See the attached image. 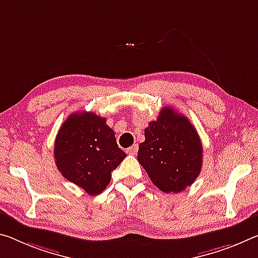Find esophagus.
Wrapping results in <instances>:
<instances>
[{
    "label": "esophagus",
    "instance_id": "34e87169",
    "mask_svg": "<svg viewBox=\"0 0 258 258\" xmlns=\"http://www.w3.org/2000/svg\"><path fill=\"white\" fill-rule=\"evenodd\" d=\"M138 148H139L138 144H134L132 147H130V148L126 149V153L130 155H136L138 153Z\"/></svg>",
    "mask_w": 258,
    "mask_h": 258
}]
</instances>
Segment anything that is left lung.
Returning a JSON list of instances; mask_svg holds the SVG:
<instances>
[{"mask_svg":"<svg viewBox=\"0 0 258 258\" xmlns=\"http://www.w3.org/2000/svg\"><path fill=\"white\" fill-rule=\"evenodd\" d=\"M138 161L150 180L164 193H179L190 186L202 169L203 148L198 132L183 114L164 107L157 120L145 130Z\"/></svg>","mask_w":258,"mask_h":258,"instance_id":"left-lung-1","label":"left lung"}]
</instances>
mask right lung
<instances>
[{"label":"right lung","mask_w":258,"mask_h":258,"mask_svg":"<svg viewBox=\"0 0 258 258\" xmlns=\"http://www.w3.org/2000/svg\"><path fill=\"white\" fill-rule=\"evenodd\" d=\"M105 121L94 112H75L60 126L55 140L57 169L91 196L107 188L111 172L126 157Z\"/></svg>","instance_id":"obj_1"}]
</instances>
